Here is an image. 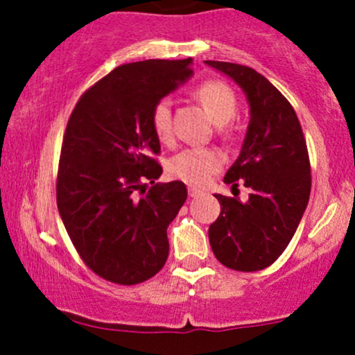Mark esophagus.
Wrapping results in <instances>:
<instances>
[{
  "mask_svg": "<svg viewBox=\"0 0 355 355\" xmlns=\"http://www.w3.org/2000/svg\"><path fill=\"white\" fill-rule=\"evenodd\" d=\"M204 191H200L198 187H189V198H199L202 196Z\"/></svg>",
  "mask_w": 355,
  "mask_h": 355,
  "instance_id": "1",
  "label": "esophagus"
}]
</instances>
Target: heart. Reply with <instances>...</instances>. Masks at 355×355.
Wrapping results in <instances>:
<instances>
[{
  "instance_id": "heart-1",
  "label": "heart",
  "mask_w": 355,
  "mask_h": 355,
  "mask_svg": "<svg viewBox=\"0 0 355 355\" xmlns=\"http://www.w3.org/2000/svg\"><path fill=\"white\" fill-rule=\"evenodd\" d=\"M194 96L216 125L228 123L237 113V98L223 82H204L196 89ZM151 125L161 142L173 141L170 99L164 98L156 103L151 111ZM223 163L225 157L218 149L192 148L171 157L168 163V171L171 177L180 178L191 185H204L221 170Z\"/></svg>"
}]
</instances>
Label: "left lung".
I'll return each instance as SVG.
<instances>
[{
	"instance_id": "left-lung-1",
	"label": "left lung",
	"mask_w": 355,
	"mask_h": 355,
	"mask_svg": "<svg viewBox=\"0 0 355 355\" xmlns=\"http://www.w3.org/2000/svg\"><path fill=\"white\" fill-rule=\"evenodd\" d=\"M204 63L244 91L250 113L241 155L223 178L249 187V199L216 194L221 211L209 227L211 249L232 270H264L292 241L309 202L306 139L295 111L266 77L237 63Z\"/></svg>"
}]
</instances>
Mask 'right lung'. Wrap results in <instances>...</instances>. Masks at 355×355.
Listing matches in <instances>:
<instances>
[{"instance_id": "1", "label": "right lung", "mask_w": 355, "mask_h": 355, "mask_svg": "<svg viewBox=\"0 0 355 355\" xmlns=\"http://www.w3.org/2000/svg\"><path fill=\"white\" fill-rule=\"evenodd\" d=\"M191 65L192 58L116 67L82 94L68 120L56 180L60 216L84 263L113 284H141L166 263V228L187 187L155 184L163 168L151 157L161 149L151 111L192 77Z\"/></svg>"}]
</instances>
